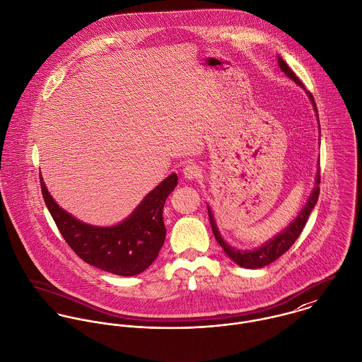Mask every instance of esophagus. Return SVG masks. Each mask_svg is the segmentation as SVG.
Here are the masks:
<instances>
[{
    "mask_svg": "<svg viewBox=\"0 0 362 362\" xmlns=\"http://www.w3.org/2000/svg\"><path fill=\"white\" fill-rule=\"evenodd\" d=\"M182 174H184L185 180H197L198 177H201L202 171L197 164H188V165L184 167Z\"/></svg>",
    "mask_w": 362,
    "mask_h": 362,
    "instance_id": "34e87169",
    "label": "esophagus"
}]
</instances>
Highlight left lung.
<instances>
[{
	"label": "left lung",
	"instance_id": "left-lung-1",
	"mask_svg": "<svg viewBox=\"0 0 362 362\" xmlns=\"http://www.w3.org/2000/svg\"><path fill=\"white\" fill-rule=\"evenodd\" d=\"M279 61V66L280 69L290 78L293 79L298 86H301L303 89L304 85L303 82L298 79V76L290 69V66L286 64V61L279 57L277 58ZM307 92V90H305ZM308 98H310V103L315 108V112L317 115V108H316V104L313 100V96L310 95V92H307ZM319 182H320V175H319V170H317V174H316V180H315V188L312 191V194L308 198V202L305 204V206L303 207V210L298 213V216L294 218V221H291L281 233H279L277 235H274L272 240H269L267 243H264L262 247H259L257 250H252V251H240V250H235L233 248L231 245H228L223 237L220 235L218 230H217V226H216V221H214V217H213V213L210 210V207L207 206V213H209V218H210V226H211V230H213V234L217 240V243L220 244V247L223 248V251L227 254V257L231 259L233 262H235L237 264H240L241 267H247V269H260L272 262H274L276 259L280 258L284 252H287L290 250V247L296 243V240L300 237L303 228L305 227V223L310 217V211L316 205L317 202V198H319Z\"/></svg>",
	"mask_w": 362,
	"mask_h": 362
}]
</instances>
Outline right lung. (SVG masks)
I'll list each match as a JSON object with an SVG mask.
<instances>
[{
	"label": "right lung",
	"instance_id": "1",
	"mask_svg": "<svg viewBox=\"0 0 362 362\" xmlns=\"http://www.w3.org/2000/svg\"><path fill=\"white\" fill-rule=\"evenodd\" d=\"M177 184V174H170L125 220L99 227L86 224L59 207L40 177L46 206L66 244L86 263L118 276L139 274L157 258L165 240L163 207Z\"/></svg>",
	"mask_w": 362,
	"mask_h": 362
}]
</instances>
